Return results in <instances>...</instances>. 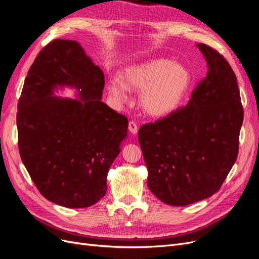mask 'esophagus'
Here are the masks:
<instances>
[{"instance_id":"1","label":"esophagus","mask_w":259,"mask_h":259,"mask_svg":"<svg viewBox=\"0 0 259 259\" xmlns=\"http://www.w3.org/2000/svg\"><path fill=\"white\" fill-rule=\"evenodd\" d=\"M128 130H130V132L132 133V134H137V132H138V126H137V124H136V122H134V121H131L130 123H128Z\"/></svg>"}]
</instances>
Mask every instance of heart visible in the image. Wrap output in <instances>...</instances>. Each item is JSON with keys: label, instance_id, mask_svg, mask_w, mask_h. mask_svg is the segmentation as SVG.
I'll use <instances>...</instances> for the list:
<instances>
[{"label": "heart", "instance_id": "1", "mask_svg": "<svg viewBox=\"0 0 259 259\" xmlns=\"http://www.w3.org/2000/svg\"><path fill=\"white\" fill-rule=\"evenodd\" d=\"M120 81H110L107 89L116 103L127 99V89L140 91L139 104L151 116L162 117L179 107L191 83L188 69L167 59H153L124 69Z\"/></svg>", "mask_w": 259, "mask_h": 259}]
</instances>
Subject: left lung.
<instances>
[{"label": "left lung", "mask_w": 259, "mask_h": 259, "mask_svg": "<svg viewBox=\"0 0 259 259\" xmlns=\"http://www.w3.org/2000/svg\"><path fill=\"white\" fill-rule=\"evenodd\" d=\"M197 46L208 71L189 103L138 132L148 188L168 205L185 206L211 197L239 152L243 107L237 76L216 50Z\"/></svg>", "instance_id": "8db88e82"}]
</instances>
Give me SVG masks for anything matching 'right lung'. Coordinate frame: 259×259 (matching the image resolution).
Wrapping results in <instances>:
<instances>
[{
  "instance_id": "add662e5",
  "label": "right lung",
  "mask_w": 259,
  "mask_h": 259,
  "mask_svg": "<svg viewBox=\"0 0 259 259\" xmlns=\"http://www.w3.org/2000/svg\"><path fill=\"white\" fill-rule=\"evenodd\" d=\"M71 85L80 100L53 97ZM105 75L71 40H54L38 53L18 101V148L45 199L83 208L107 191V175L127 135V117L101 101Z\"/></svg>"
}]
</instances>
